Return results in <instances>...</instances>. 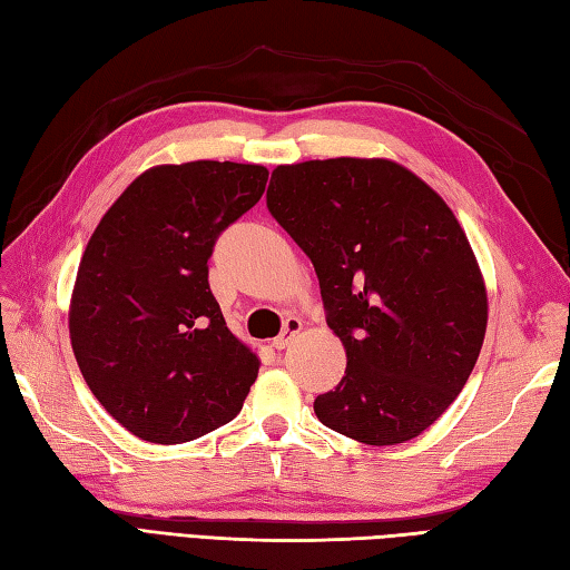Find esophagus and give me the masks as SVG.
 <instances>
[{
    "instance_id": "esophagus-1",
    "label": "esophagus",
    "mask_w": 570,
    "mask_h": 570,
    "mask_svg": "<svg viewBox=\"0 0 570 570\" xmlns=\"http://www.w3.org/2000/svg\"><path fill=\"white\" fill-rule=\"evenodd\" d=\"M301 328H304V323H301V321L294 318V316H288V318L284 321L282 333H278V335L274 337V341H272L274 350H284V347L292 345V343L296 341V335L301 333Z\"/></svg>"
}]
</instances>
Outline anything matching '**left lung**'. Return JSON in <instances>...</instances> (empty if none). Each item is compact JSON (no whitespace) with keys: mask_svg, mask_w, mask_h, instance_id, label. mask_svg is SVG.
<instances>
[{"mask_svg":"<svg viewBox=\"0 0 570 570\" xmlns=\"http://www.w3.org/2000/svg\"><path fill=\"white\" fill-rule=\"evenodd\" d=\"M266 208L316 269L345 377L318 421L370 445L426 431L463 390L488 328L475 254L443 198L386 159L276 166Z\"/></svg>","mask_w":570,"mask_h":570,"instance_id":"obj_1","label":"left lung"}]
</instances>
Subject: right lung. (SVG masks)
I'll use <instances>...</instances> for the list:
<instances>
[{
	"label": "right lung",
	"instance_id": "add662e5",
	"mask_svg": "<svg viewBox=\"0 0 570 570\" xmlns=\"http://www.w3.org/2000/svg\"><path fill=\"white\" fill-rule=\"evenodd\" d=\"M257 164L156 166L105 213L70 301L90 392L141 441L186 443L233 421L259 360L229 333L208 284L225 229L259 203Z\"/></svg>",
	"mask_w": 570,
	"mask_h": 570
}]
</instances>
